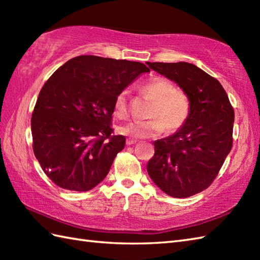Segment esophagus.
Listing matches in <instances>:
<instances>
[{
	"instance_id": "1",
	"label": "esophagus",
	"mask_w": 260,
	"mask_h": 260,
	"mask_svg": "<svg viewBox=\"0 0 260 260\" xmlns=\"http://www.w3.org/2000/svg\"><path fill=\"white\" fill-rule=\"evenodd\" d=\"M137 141L136 140H134V139H127L126 140V144L127 145H133V144H135Z\"/></svg>"
}]
</instances>
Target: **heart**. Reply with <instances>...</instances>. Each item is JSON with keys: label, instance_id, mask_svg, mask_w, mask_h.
<instances>
[{"label": "heart", "instance_id": "heart-1", "mask_svg": "<svg viewBox=\"0 0 260 260\" xmlns=\"http://www.w3.org/2000/svg\"><path fill=\"white\" fill-rule=\"evenodd\" d=\"M140 90L152 101V106L145 121H131L118 127V133L133 139H150L163 133H174L185 124L190 116L191 102L186 92L163 77H153ZM115 114L125 117L127 113L126 92H119L114 102Z\"/></svg>", "mask_w": 260, "mask_h": 260}]
</instances>
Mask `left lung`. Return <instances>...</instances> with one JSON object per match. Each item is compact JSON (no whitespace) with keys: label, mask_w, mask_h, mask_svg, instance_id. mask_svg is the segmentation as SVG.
<instances>
[{"label":"left lung","mask_w":260,"mask_h":260,"mask_svg":"<svg viewBox=\"0 0 260 260\" xmlns=\"http://www.w3.org/2000/svg\"><path fill=\"white\" fill-rule=\"evenodd\" d=\"M176 82L191 102L185 124L154 142L155 153L147 173L173 198H189L206 190L217 178L233 147L235 112L220 82L189 62H146Z\"/></svg>","instance_id":"8db88e82"}]
</instances>
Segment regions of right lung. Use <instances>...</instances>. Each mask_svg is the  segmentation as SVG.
I'll return each instance as SVG.
<instances>
[{
  "mask_svg": "<svg viewBox=\"0 0 260 260\" xmlns=\"http://www.w3.org/2000/svg\"><path fill=\"white\" fill-rule=\"evenodd\" d=\"M148 71L136 61L78 56L47 80L33 109L31 132L35 155L54 184L85 192L106 178L126 141L112 135L115 98Z\"/></svg>",
  "mask_w": 260,
  "mask_h": 260,
  "instance_id": "1",
  "label": "right lung"
}]
</instances>
